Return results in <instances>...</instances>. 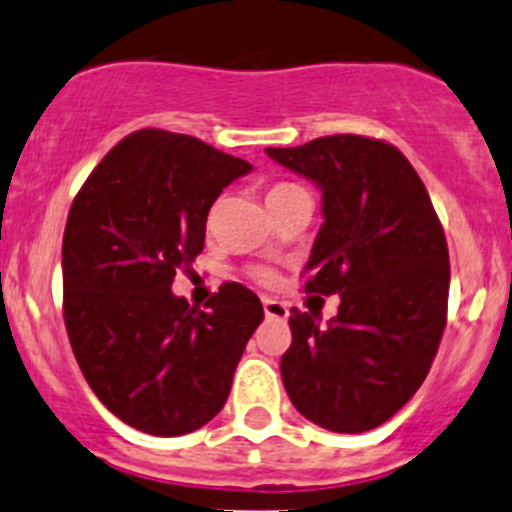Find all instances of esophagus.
Masks as SVG:
<instances>
[{
  "label": "esophagus",
  "mask_w": 512,
  "mask_h": 512,
  "mask_svg": "<svg viewBox=\"0 0 512 512\" xmlns=\"http://www.w3.org/2000/svg\"><path fill=\"white\" fill-rule=\"evenodd\" d=\"M262 307H265V315L270 317V320H287V315H290L285 302L272 300V297H262Z\"/></svg>",
  "instance_id": "obj_1"
}]
</instances>
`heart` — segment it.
Wrapping results in <instances>:
<instances>
[{
	"label": "heart",
	"mask_w": 512,
	"mask_h": 512,
	"mask_svg": "<svg viewBox=\"0 0 512 512\" xmlns=\"http://www.w3.org/2000/svg\"><path fill=\"white\" fill-rule=\"evenodd\" d=\"M292 190H297V185H290V182H280V185H272L270 190H267V200H275V197H280V195H285V192H292ZM252 277H255L257 282H272L275 280V275H272V270H267V267H255V270H252Z\"/></svg>",
	"instance_id": "1"
}]
</instances>
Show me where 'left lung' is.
Wrapping results in <instances>:
<instances>
[{"mask_svg":"<svg viewBox=\"0 0 512 512\" xmlns=\"http://www.w3.org/2000/svg\"><path fill=\"white\" fill-rule=\"evenodd\" d=\"M322 190L305 292L340 295L327 327L292 307L280 360L292 405L332 433H365L423 385L448 320V242L398 147L362 135L267 147Z\"/></svg>","mask_w":512,"mask_h":512,"instance_id":"obj_1","label":"left lung"}]
</instances>
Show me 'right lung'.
I'll return each mask as SVG.
<instances>
[{
    "instance_id": "right-lung-1",
    "label": "right lung",
    "mask_w": 512,
    "mask_h": 512,
    "mask_svg": "<svg viewBox=\"0 0 512 512\" xmlns=\"http://www.w3.org/2000/svg\"><path fill=\"white\" fill-rule=\"evenodd\" d=\"M250 162L190 135L140 130L102 157L69 207L64 325L99 403L122 423L175 438L225 405L260 297L225 282L207 310L172 295L205 247L207 212Z\"/></svg>"
}]
</instances>
